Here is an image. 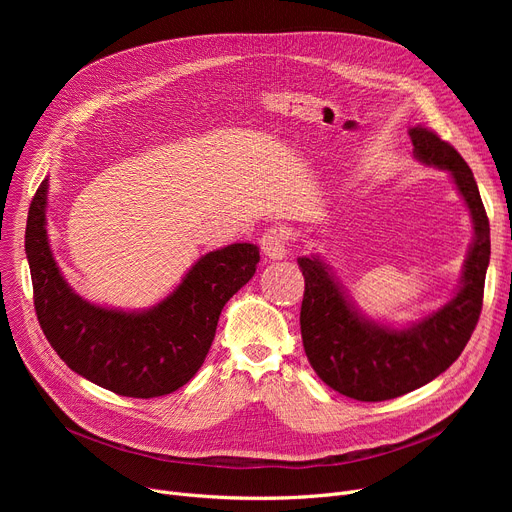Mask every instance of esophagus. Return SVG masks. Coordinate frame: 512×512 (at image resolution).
Masks as SVG:
<instances>
[{
    "instance_id": "esophagus-1",
    "label": "esophagus",
    "mask_w": 512,
    "mask_h": 512,
    "mask_svg": "<svg viewBox=\"0 0 512 512\" xmlns=\"http://www.w3.org/2000/svg\"><path fill=\"white\" fill-rule=\"evenodd\" d=\"M286 242H288V232L282 226H272L267 228L261 236V249L263 255L270 261H278L286 257Z\"/></svg>"
}]
</instances>
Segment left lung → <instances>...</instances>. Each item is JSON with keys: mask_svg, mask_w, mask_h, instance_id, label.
<instances>
[{"mask_svg": "<svg viewBox=\"0 0 512 512\" xmlns=\"http://www.w3.org/2000/svg\"><path fill=\"white\" fill-rule=\"evenodd\" d=\"M409 137L421 164L450 174L473 222V242L452 299L411 326H386L355 307L319 255L297 259L305 276L301 334L307 359L330 388L363 402L413 392L459 359L477 326L490 263V222L467 161L432 130L415 126Z\"/></svg>", "mask_w": 512, "mask_h": 512, "instance_id": "1", "label": "left lung"}]
</instances>
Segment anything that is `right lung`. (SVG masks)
Here are the masks:
<instances>
[{
    "label": "right lung",
    "instance_id": "add662e5",
    "mask_svg": "<svg viewBox=\"0 0 512 512\" xmlns=\"http://www.w3.org/2000/svg\"><path fill=\"white\" fill-rule=\"evenodd\" d=\"M47 178L33 197L24 251L35 311L53 351L89 382L130 398H155L182 388L203 365L224 305L259 263L251 242L205 253L182 282L151 309L122 311L85 301L64 280L47 236Z\"/></svg>",
    "mask_w": 512,
    "mask_h": 512
}]
</instances>
